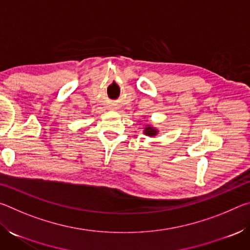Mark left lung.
Instances as JSON below:
<instances>
[{"label": "left lung", "instance_id": "8db88e82", "mask_svg": "<svg viewBox=\"0 0 250 250\" xmlns=\"http://www.w3.org/2000/svg\"><path fill=\"white\" fill-rule=\"evenodd\" d=\"M145 133L146 135H150V137H153V135L156 134V130L151 128V126H147V128H146V130H145Z\"/></svg>", "mask_w": 250, "mask_h": 250}]
</instances>
